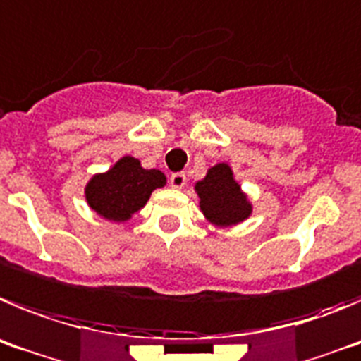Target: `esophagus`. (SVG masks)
Here are the masks:
<instances>
[{
    "instance_id": "obj_1",
    "label": "esophagus",
    "mask_w": 361,
    "mask_h": 361,
    "mask_svg": "<svg viewBox=\"0 0 361 361\" xmlns=\"http://www.w3.org/2000/svg\"><path fill=\"white\" fill-rule=\"evenodd\" d=\"M169 181H171L174 188H183L185 183H187V176H185V173H174L171 174Z\"/></svg>"
}]
</instances>
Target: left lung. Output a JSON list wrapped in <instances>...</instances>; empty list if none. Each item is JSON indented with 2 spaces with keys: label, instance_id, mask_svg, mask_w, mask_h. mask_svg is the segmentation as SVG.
I'll return each mask as SVG.
<instances>
[{
  "label": "left lung",
  "instance_id": "8db88e82",
  "mask_svg": "<svg viewBox=\"0 0 361 361\" xmlns=\"http://www.w3.org/2000/svg\"><path fill=\"white\" fill-rule=\"evenodd\" d=\"M196 192L201 212L217 226L235 225L252 214V204L241 192L239 183L233 180L232 169L226 164L209 169L204 180L196 183Z\"/></svg>",
  "mask_w": 361,
  "mask_h": 361
}]
</instances>
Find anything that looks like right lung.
<instances>
[{"label":"right lung","mask_w":361,"mask_h":361,"mask_svg":"<svg viewBox=\"0 0 361 361\" xmlns=\"http://www.w3.org/2000/svg\"><path fill=\"white\" fill-rule=\"evenodd\" d=\"M165 176L157 169H144L133 157L120 158L108 173L97 174L86 185L87 204L104 219H131L147 203L154 188L164 187Z\"/></svg>","instance_id":"add662e5"}]
</instances>
